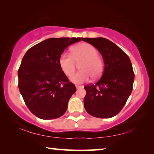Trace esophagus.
<instances>
[{
  "mask_svg": "<svg viewBox=\"0 0 154 154\" xmlns=\"http://www.w3.org/2000/svg\"><path fill=\"white\" fill-rule=\"evenodd\" d=\"M82 86H81V85H76V88L77 89H79V88H82Z\"/></svg>",
  "mask_w": 154,
  "mask_h": 154,
  "instance_id": "34e87169",
  "label": "esophagus"
}]
</instances>
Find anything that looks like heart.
<instances>
[{"mask_svg":"<svg viewBox=\"0 0 154 154\" xmlns=\"http://www.w3.org/2000/svg\"><path fill=\"white\" fill-rule=\"evenodd\" d=\"M71 54L63 53L60 57L59 64L64 74L69 76L75 71L76 62L79 64L80 71L71 75V82L74 83H82L88 82L90 77L98 79L103 70V60L98 56V51L94 46L83 43L74 46Z\"/></svg>","mask_w":154,"mask_h":154,"instance_id":"heart-1","label":"heart"}]
</instances>
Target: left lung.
Masks as SVG:
<instances>
[{
	"mask_svg": "<svg viewBox=\"0 0 154 154\" xmlns=\"http://www.w3.org/2000/svg\"><path fill=\"white\" fill-rule=\"evenodd\" d=\"M103 56V73L95 84L85 85L84 107L91 116L111 118L118 114L131 94L134 80L132 63L118 45L105 38H82Z\"/></svg>",
	"mask_w": 154,
	"mask_h": 154,
	"instance_id": "1",
	"label": "left lung"
}]
</instances>
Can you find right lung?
Segmentation results:
<instances>
[{
	"label": "right lung",
	"instance_id": "1",
	"mask_svg": "<svg viewBox=\"0 0 154 154\" xmlns=\"http://www.w3.org/2000/svg\"><path fill=\"white\" fill-rule=\"evenodd\" d=\"M79 37L50 38L28 49L18 70V88L26 105L37 118L52 119L63 116L76 92L59 64L67 47Z\"/></svg>",
	"mask_w": 154,
	"mask_h": 154
}]
</instances>
